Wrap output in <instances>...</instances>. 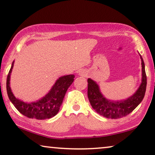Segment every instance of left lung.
<instances>
[{
  "instance_id": "1",
  "label": "left lung",
  "mask_w": 155,
  "mask_h": 155,
  "mask_svg": "<svg viewBox=\"0 0 155 155\" xmlns=\"http://www.w3.org/2000/svg\"><path fill=\"white\" fill-rule=\"evenodd\" d=\"M140 58L142 61V83L136 93L126 100L114 102L106 99L100 92L96 83L88 78V97L91 106L97 114L108 119H119L129 114L142 102L147 86V76L141 56Z\"/></svg>"
}]
</instances>
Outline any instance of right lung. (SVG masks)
I'll use <instances>...</instances> for the list:
<instances>
[{
	"mask_svg": "<svg viewBox=\"0 0 155 155\" xmlns=\"http://www.w3.org/2000/svg\"><path fill=\"white\" fill-rule=\"evenodd\" d=\"M13 63L10 68L6 81V88L8 97L15 108L23 114L30 119H50L58 114L63 102L67 89L74 81V75L70 74L59 78L51 91L38 101L27 103L17 99L13 95L10 87V76L13 67Z\"/></svg>",
	"mask_w": 155,
	"mask_h": 155,
	"instance_id": "right-lung-1",
	"label": "right lung"
}]
</instances>
